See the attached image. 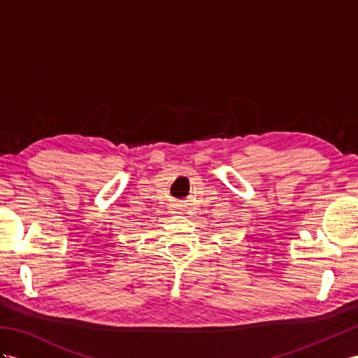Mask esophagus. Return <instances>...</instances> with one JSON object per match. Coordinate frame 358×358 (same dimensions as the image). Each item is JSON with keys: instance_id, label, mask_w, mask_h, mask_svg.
Instances as JSON below:
<instances>
[{"instance_id": "obj_1", "label": "esophagus", "mask_w": 358, "mask_h": 358, "mask_svg": "<svg viewBox=\"0 0 358 358\" xmlns=\"http://www.w3.org/2000/svg\"><path fill=\"white\" fill-rule=\"evenodd\" d=\"M172 207H173L172 210H178V208H180V206H178V204H172ZM173 213H178V212H173Z\"/></svg>"}]
</instances>
